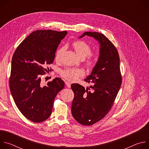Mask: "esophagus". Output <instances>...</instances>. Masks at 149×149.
<instances>
[{"label":"esophagus","mask_w":149,"mask_h":149,"mask_svg":"<svg viewBox=\"0 0 149 149\" xmlns=\"http://www.w3.org/2000/svg\"><path fill=\"white\" fill-rule=\"evenodd\" d=\"M65 84H66V86H67L68 88H70V87H71V83L69 82L68 81H65Z\"/></svg>","instance_id":"1"}]
</instances>
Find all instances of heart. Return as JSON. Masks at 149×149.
<instances>
[{"label": "heart", "mask_w": 149, "mask_h": 149, "mask_svg": "<svg viewBox=\"0 0 149 149\" xmlns=\"http://www.w3.org/2000/svg\"><path fill=\"white\" fill-rule=\"evenodd\" d=\"M72 47L80 58L84 59L86 57V63L88 68L93 69L95 67L98 57L96 54L91 52V47L88 43L84 40H77L73 42ZM64 50V47H60L57 49L55 53L56 61H60ZM61 75L63 78L70 81H74L84 76L85 71L79 68H67L61 71Z\"/></svg>", "instance_id": "heart-1"}]
</instances>
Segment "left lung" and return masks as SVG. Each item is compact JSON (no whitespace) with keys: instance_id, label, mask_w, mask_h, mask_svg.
<instances>
[{"instance_id":"obj_1","label":"left lung","mask_w":149,"mask_h":149,"mask_svg":"<svg viewBox=\"0 0 149 149\" xmlns=\"http://www.w3.org/2000/svg\"><path fill=\"white\" fill-rule=\"evenodd\" d=\"M87 35L100 44L98 62L91 75L84 79L93 83L90 88L72 84L74 93L71 112L79 124L91 125L102 120L114 104L122 83L120 57L114 44L103 34L85 32L79 38Z\"/></svg>"}]
</instances>
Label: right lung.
I'll return each instance as SVG.
<instances>
[{
	"mask_svg": "<svg viewBox=\"0 0 149 149\" xmlns=\"http://www.w3.org/2000/svg\"><path fill=\"white\" fill-rule=\"evenodd\" d=\"M67 31L37 30L17 47L12 59L10 90L17 107L26 118L40 123L49 117L57 94L64 88V81L56 78L47 86L41 77L51 69L55 52Z\"/></svg>",
	"mask_w": 149,
	"mask_h": 149,
	"instance_id": "add662e5",
	"label": "right lung"
}]
</instances>
